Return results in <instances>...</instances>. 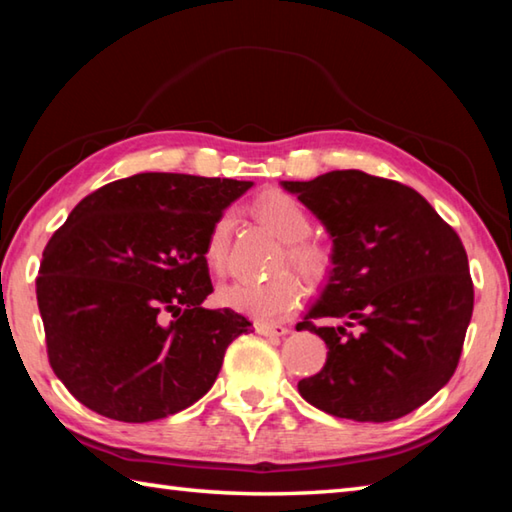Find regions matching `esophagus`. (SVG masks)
Segmentation results:
<instances>
[{"label": "esophagus", "mask_w": 512, "mask_h": 512, "mask_svg": "<svg viewBox=\"0 0 512 512\" xmlns=\"http://www.w3.org/2000/svg\"><path fill=\"white\" fill-rule=\"evenodd\" d=\"M257 332L262 336H287L291 329L282 323H259Z\"/></svg>", "instance_id": "esophagus-1"}]
</instances>
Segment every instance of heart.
Masks as SVG:
<instances>
[{
	"instance_id": "1",
	"label": "heart",
	"mask_w": 512,
	"mask_h": 512,
	"mask_svg": "<svg viewBox=\"0 0 512 512\" xmlns=\"http://www.w3.org/2000/svg\"><path fill=\"white\" fill-rule=\"evenodd\" d=\"M253 212L259 223H264L277 239L287 244L282 262H287L311 287L327 280L332 271V255L325 246L307 239L311 219L300 201L284 192H266L253 203ZM230 230V214H221L207 232L203 257L207 268L216 275H223L228 268ZM219 302L259 320H275L296 309L300 302V284L289 273H277L262 282L239 280L219 289Z\"/></svg>"
}]
</instances>
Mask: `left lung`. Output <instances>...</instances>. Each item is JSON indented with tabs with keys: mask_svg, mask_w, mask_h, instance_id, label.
Instances as JSON below:
<instances>
[{
	"mask_svg": "<svg viewBox=\"0 0 512 512\" xmlns=\"http://www.w3.org/2000/svg\"><path fill=\"white\" fill-rule=\"evenodd\" d=\"M282 187L334 241L329 280L296 327L325 341L327 361L298 381L300 395L357 422L415 411L452 379L461 359L474 309L463 241L415 189L395 180L348 169ZM314 317L344 323L318 328Z\"/></svg>",
	"mask_w": 512,
	"mask_h": 512,
	"instance_id": "1",
	"label": "left lung"
}]
</instances>
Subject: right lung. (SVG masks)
Masks as SVG:
<instances>
[{"instance_id": "add662e5", "label": "right lung", "mask_w": 512, "mask_h": 512, "mask_svg": "<svg viewBox=\"0 0 512 512\" xmlns=\"http://www.w3.org/2000/svg\"><path fill=\"white\" fill-rule=\"evenodd\" d=\"M248 180L137 173L85 196L54 232L36 280L49 363L76 400L151 422L210 391L223 354L253 323L205 309L203 248Z\"/></svg>"}]
</instances>
